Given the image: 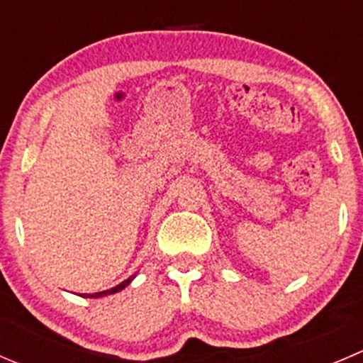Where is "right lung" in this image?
Listing matches in <instances>:
<instances>
[{
    "mask_svg": "<svg viewBox=\"0 0 363 363\" xmlns=\"http://www.w3.org/2000/svg\"><path fill=\"white\" fill-rule=\"evenodd\" d=\"M133 279H135V275L129 277L128 280H124V282H122V284H118V286L111 287V289H108V291H101V293H94V294H81V296H83V298H101V296H108V294L118 293V291L124 289L125 286H129V284H131V280H133Z\"/></svg>",
    "mask_w": 363,
    "mask_h": 363,
    "instance_id": "right-lung-1",
    "label": "right lung"
}]
</instances>
